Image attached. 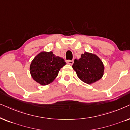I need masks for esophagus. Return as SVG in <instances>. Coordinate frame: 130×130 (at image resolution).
Here are the masks:
<instances>
[{
	"label": "esophagus",
	"instance_id": "1",
	"mask_svg": "<svg viewBox=\"0 0 130 130\" xmlns=\"http://www.w3.org/2000/svg\"><path fill=\"white\" fill-rule=\"evenodd\" d=\"M66 62L68 64H70V65H73V63H74V60H66Z\"/></svg>",
	"mask_w": 130,
	"mask_h": 130
}]
</instances>
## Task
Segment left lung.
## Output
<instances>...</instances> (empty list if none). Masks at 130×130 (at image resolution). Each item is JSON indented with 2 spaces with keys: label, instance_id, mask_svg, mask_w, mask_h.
<instances>
[{
  "label": "left lung",
  "instance_id": "obj_1",
  "mask_svg": "<svg viewBox=\"0 0 130 130\" xmlns=\"http://www.w3.org/2000/svg\"><path fill=\"white\" fill-rule=\"evenodd\" d=\"M78 78L87 84H92L101 79L104 66L100 57L95 54L85 52L79 59H75L73 66Z\"/></svg>",
  "mask_w": 130,
  "mask_h": 130
}]
</instances>
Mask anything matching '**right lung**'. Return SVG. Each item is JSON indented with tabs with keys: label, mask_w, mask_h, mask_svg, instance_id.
Returning a JSON list of instances; mask_svg holds the SVG:
<instances>
[{
	"label": "right lung",
	"mask_w": 130,
	"mask_h": 130,
	"mask_svg": "<svg viewBox=\"0 0 130 130\" xmlns=\"http://www.w3.org/2000/svg\"><path fill=\"white\" fill-rule=\"evenodd\" d=\"M65 65L63 59L55 56L52 52H42L32 60L30 73L35 82L45 86L55 79L60 68Z\"/></svg>",
	"instance_id": "1"
}]
</instances>
